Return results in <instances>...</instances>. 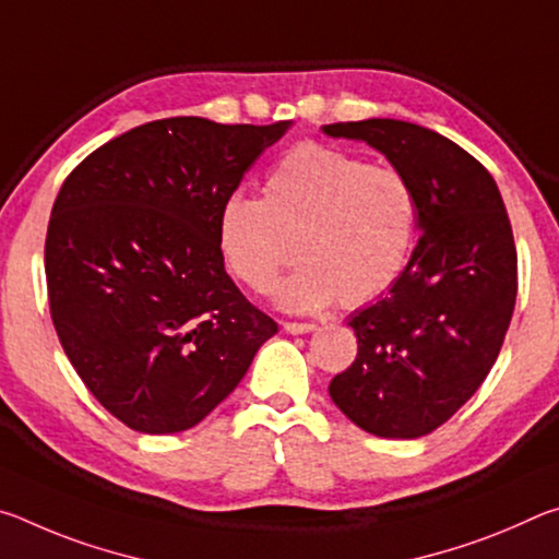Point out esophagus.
Returning a JSON list of instances; mask_svg holds the SVG:
<instances>
[{
    "label": "esophagus",
    "mask_w": 559,
    "mask_h": 559,
    "mask_svg": "<svg viewBox=\"0 0 559 559\" xmlns=\"http://www.w3.org/2000/svg\"><path fill=\"white\" fill-rule=\"evenodd\" d=\"M283 330H286V333H293V335L313 333L316 323H296V320H286V323H283Z\"/></svg>",
    "instance_id": "esophagus-1"
}]
</instances>
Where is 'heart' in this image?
<instances>
[{
	"label": "heart",
	"mask_w": 559,
	"mask_h": 559,
	"mask_svg": "<svg viewBox=\"0 0 559 559\" xmlns=\"http://www.w3.org/2000/svg\"><path fill=\"white\" fill-rule=\"evenodd\" d=\"M263 192V200L231 194L216 234L234 276L257 293L278 286L296 241L306 263L281 288L288 310L337 298L362 306L390 290L412 259L419 202L396 165L306 143L273 165Z\"/></svg>",
	"instance_id": "1"
}]
</instances>
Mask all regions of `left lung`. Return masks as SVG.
Here are the masks:
<instances>
[{"label": "left lung", "instance_id": "8db88e82", "mask_svg": "<svg viewBox=\"0 0 559 559\" xmlns=\"http://www.w3.org/2000/svg\"><path fill=\"white\" fill-rule=\"evenodd\" d=\"M323 130L404 169L424 231L390 293L347 323L357 357L328 390L359 429L419 439L484 384L513 318L518 251L503 197L476 157L429 128L372 118Z\"/></svg>", "mask_w": 559, "mask_h": 559}]
</instances>
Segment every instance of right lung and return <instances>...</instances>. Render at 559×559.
Masks as SVG:
<instances>
[{
    "mask_svg": "<svg viewBox=\"0 0 559 559\" xmlns=\"http://www.w3.org/2000/svg\"><path fill=\"white\" fill-rule=\"evenodd\" d=\"M288 126L153 120L63 179L44 249L51 320L83 384L126 427L192 429L278 333L226 273L216 224Z\"/></svg>",
    "mask_w": 559,
    "mask_h": 559,
    "instance_id": "obj_1",
    "label": "right lung"
}]
</instances>
